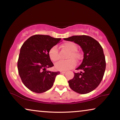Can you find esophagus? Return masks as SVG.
<instances>
[{
	"instance_id": "34e87169",
	"label": "esophagus",
	"mask_w": 120,
	"mask_h": 120,
	"mask_svg": "<svg viewBox=\"0 0 120 120\" xmlns=\"http://www.w3.org/2000/svg\"><path fill=\"white\" fill-rule=\"evenodd\" d=\"M60 74H65V71H60Z\"/></svg>"
}]
</instances>
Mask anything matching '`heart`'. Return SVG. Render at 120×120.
<instances>
[{
  "label": "heart",
  "instance_id": "heart-1",
  "mask_svg": "<svg viewBox=\"0 0 120 120\" xmlns=\"http://www.w3.org/2000/svg\"><path fill=\"white\" fill-rule=\"evenodd\" d=\"M63 48L69 51L67 58L69 60L65 61H59L55 64V68L60 71H67L75 66V60H78L80 58V54L76 52L77 46L76 44L73 42L69 41L64 43L62 45ZM49 56L50 60L53 62H56L59 60L58 49L57 46H54L50 49L49 51Z\"/></svg>",
  "mask_w": 120,
  "mask_h": 120
}]
</instances>
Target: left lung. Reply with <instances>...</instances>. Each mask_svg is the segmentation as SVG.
<instances>
[{
	"instance_id": "left-lung-1",
	"label": "left lung",
	"mask_w": 120,
	"mask_h": 120,
	"mask_svg": "<svg viewBox=\"0 0 120 120\" xmlns=\"http://www.w3.org/2000/svg\"><path fill=\"white\" fill-rule=\"evenodd\" d=\"M64 40L73 41L80 46L83 53V59L74 73V76L68 81L70 88L80 94L92 91L100 84L106 67L105 56L102 47L96 40L87 35H75Z\"/></svg>"
}]
</instances>
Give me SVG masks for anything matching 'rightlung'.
Masks as SVG:
<instances>
[{
	"label": "right lung",
	"mask_w": 120,
	"mask_h": 120,
	"mask_svg": "<svg viewBox=\"0 0 120 120\" xmlns=\"http://www.w3.org/2000/svg\"><path fill=\"white\" fill-rule=\"evenodd\" d=\"M60 40L49 35H34L21 46L17 62L18 71L24 86L31 91L43 93L53 86L56 76L60 72L46 70L53 66L49 51Z\"/></svg>",
	"instance_id": "obj_1"
}]
</instances>
